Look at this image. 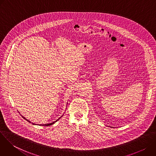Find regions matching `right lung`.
Listing matches in <instances>:
<instances>
[{
  "mask_svg": "<svg viewBox=\"0 0 156 156\" xmlns=\"http://www.w3.org/2000/svg\"><path fill=\"white\" fill-rule=\"evenodd\" d=\"M24 118V117H23ZM25 119V118H24ZM28 122H30L29 120H27ZM57 120H56L55 122H53V123H49V124H45V125H42V126H50V125H52V124H54L55 122H56ZM33 124H34V123H33Z\"/></svg>",
  "mask_w": 156,
  "mask_h": 156,
  "instance_id": "right-lung-1",
  "label": "right lung"
}]
</instances>
